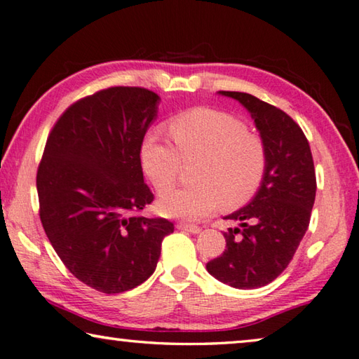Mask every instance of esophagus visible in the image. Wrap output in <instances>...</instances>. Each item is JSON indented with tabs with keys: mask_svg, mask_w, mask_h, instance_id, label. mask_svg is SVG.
I'll return each instance as SVG.
<instances>
[{
	"mask_svg": "<svg viewBox=\"0 0 359 359\" xmlns=\"http://www.w3.org/2000/svg\"><path fill=\"white\" fill-rule=\"evenodd\" d=\"M177 229L185 231V232H190V233H199V232H201V227H199V226L187 224V223H179V224H177Z\"/></svg>",
	"mask_w": 359,
	"mask_h": 359,
	"instance_id": "obj_1",
	"label": "esophagus"
}]
</instances>
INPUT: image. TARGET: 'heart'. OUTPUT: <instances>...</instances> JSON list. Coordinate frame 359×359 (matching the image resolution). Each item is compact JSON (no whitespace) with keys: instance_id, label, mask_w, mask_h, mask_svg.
Wrapping results in <instances>:
<instances>
[{"instance_id":"obj_1","label":"heart","mask_w":359,"mask_h":359,"mask_svg":"<svg viewBox=\"0 0 359 359\" xmlns=\"http://www.w3.org/2000/svg\"><path fill=\"white\" fill-rule=\"evenodd\" d=\"M175 144L158 132L144 136L141 168L158 193L172 188L184 163H196L193 188L161 196L160 213L169 218L199 221L217 208L246 204L262 187L269 154L265 142L250 133L243 121L219 109L194 108L171 122Z\"/></svg>"}]
</instances>
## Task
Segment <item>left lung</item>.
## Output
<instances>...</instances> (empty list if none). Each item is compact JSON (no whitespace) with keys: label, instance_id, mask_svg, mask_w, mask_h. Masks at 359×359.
<instances>
[{"label":"left lung","instance_id":"1","mask_svg":"<svg viewBox=\"0 0 359 359\" xmlns=\"http://www.w3.org/2000/svg\"><path fill=\"white\" fill-rule=\"evenodd\" d=\"M219 94L251 113L269 168L250 204L224 218L238 226L223 233L226 250L207 264V271L231 287L257 289L287 269L308 231L317 190L314 160L303 130L283 109L246 93Z\"/></svg>","mask_w":359,"mask_h":359}]
</instances>
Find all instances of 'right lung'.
<instances>
[{"instance_id":"1","label":"right lung","mask_w":359,"mask_h":359,"mask_svg":"<svg viewBox=\"0 0 359 359\" xmlns=\"http://www.w3.org/2000/svg\"><path fill=\"white\" fill-rule=\"evenodd\" d=\"M160 97L114 86L75 102L48 135L37 169L39 215L76 279L103 293L135 289L155 271L165 218L136 215L154 201L140 161Z\"/></svg>"}]
</instances>
